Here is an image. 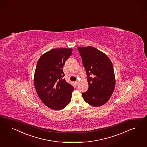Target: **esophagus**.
<instances>
[{
    "instance_id": "34e87169",
    "label": "esophagus",
    "mask_w": 147,
    "mask_h": 147,
    "mask_svg": "<svg viewBox=\"0 0 147 147\" xmlns=\"http://www.w3.org/2000/svg\"><path fill=\"white\" fill-rule=\"evenodd\" d=\"M75 84H76V86H78V84H79V81H76L75 82Z\"/></svg>"
}]
</instances>
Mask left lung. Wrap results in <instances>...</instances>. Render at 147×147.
I'll return each instance as SVG.
<instances>
[{
	"label": "left lung",
	"instance_id": "8db88e82",
	"mask_svg": "<svg viewBox=\"0 0 147 147\" xmlns=\"http://www.w3.org/2000/svg\"><path fill=\"white\" fill-rule=\"evenodd\" d=\"M87 76L89 88L82 97L94 107L105 104L111 97L115 86L114 68L111 60L98 49L78 47Z\"/></svg>",
	"mask_w": 147,
	"mask_h": 147
}]
</instances>
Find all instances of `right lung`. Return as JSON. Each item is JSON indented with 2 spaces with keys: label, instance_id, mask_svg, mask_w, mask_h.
<instances>
[{
  "label": "right lung",
  "instance_id": "1",
  "mask_svg": "<svg viewBox=\"0 0 147 147\" xmlns=\"http://www.w3.org/2000/svg\"><path fill=\"white\" fill-rule=\"evenodd\" d=\"M72 51L51 49L42 55L36 64L34 78L36 93L42 102L54 110H61L71 102L74 87L63 79L62 68Z\"/></svg>",
  "mask_w": 147,
  "mask_h": 147
}]
</instances>
